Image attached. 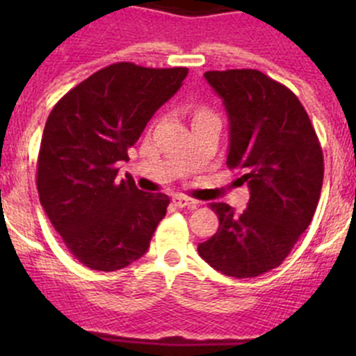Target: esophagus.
<instances>
[{"label": "esophagus", "instance_id": "obj_1", "mask_svg": "<svg viewBox=\"0 0 356 356\" xmlns=\"http://www.w3.org/2000/svg\"><path fill=\"white\" fill-rule=\"evenodd\" d=\"M172 201H174L175 207H179V208H196V204H198V201L186 198V196H181V195L174 196V200Z\"/></svg>", "mask_w": 356, "mask_h": 356}]
</instances>
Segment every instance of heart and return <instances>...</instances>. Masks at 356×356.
I'll list each match as a JSON object with an SVG mask.
<instances>
[{
	"label": "heart",
	"instance_id": "b5f03b06",
	"mask_svg": "<svg viewBox=\"0 0 356 356\" xmlns=\"http://www.w3.org/2000/svg\"><path fill=\"white\" fill-rule=\"evenodd\" d=\"M207 108H204V106H200V108H196V111H195V117L196 115H200V113H207Z\"/></svg>",
	"mask_w": 356,
	"mask_h": 356
}]
</instances>
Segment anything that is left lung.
<instances>
[{"label":"left lung","instance_id":"left-lung-1","mask_svg":"<svg viewBox=\"0 0 356 356\" xmlns=\"http://www.w3.org/2000/svg\"><path fill=\"white\" fill-rule=\"evenodd\" d=\"M231 122L227 167L250 188L248 208L210 203L218 231L200 257L229 277L279 267L310 225L324 181V155L307 110L291 89L254 68L204 72Z\"/></svg>","mask_w":356,"mask_h":356}]
</instances>
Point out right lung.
<instances>
[{
  "label": "right lung",
  "mask_w": 356,
  "mask_h": 356,
  "mask_svg": "<svg viewBox=\"0 0 356 356\" xmlns=\"http://www.w3.org/2000/svg\"><path fill=\"white\" fill-rule=\"evenodd\" d=\"M186 75V67L118 62L53 106L38 156L39 201L68 251L88 268L118 270L148 251L170 200L139 191L132 177L117 181V161L127 160V149Z\"/></svg>",
  "instance_id": "1"
}]
</instances>
